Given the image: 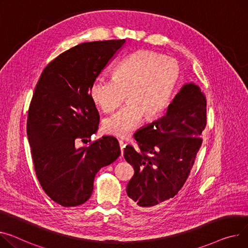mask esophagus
Wrapping results in <instances>:
<instances>
[{
	"instance_id": "1",
	"label": "esophagus",
	"mask_w": 248,
	"mask_h": 248,
	"mask_svg": "<svg viewBox=\"0 0 248 248\" xmlns=\"http://www.w3.org/2000/svg\"><path fill=\"white\" fill-rule=\"evenodd\" d=\"M119 144H120V148H121V153H122V155H123V153H124V146H125V144H124V140H119Z\"/></svg>"
}]
</instances>
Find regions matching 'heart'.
Instances as JSON below:
<instances>
[{
	"label": "heart",
	"mask_w": 248,
	"mask_h": 248,
	"mask_svg": "<svg viewBox=\"0 0 248 248\" xmlns=\"http://www.w3.org/2000/svg\"><path fill=\"white\" fill-rule=\"evenodd\" d=\"M179 77L178 62L152 51L135 52L112 74V79H96L90 88L93 103L104 112H111L124 100L126 106L103 121L106 134L126 138L141 118L151 122L167 108Z\"/></svg>",
	"instance_id": "heart-1"
}]
</instances>
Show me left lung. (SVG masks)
Segmentation results:
<instances>
[{
  "mask_svg": "<svg viewBox=\"0 0 248 248\" xmlns=\"http://www.w3.org/2000/svg\"><path fill=\"white\" fill-rule=\"evenodd\" d=\"M206 97L199 86L185 85L167 114L135 134L140 151L126 145L124 156L135 173L128 181L129 202L147 209L181 189L190 173L206 126Z\"/></svg>",
  "mask_w": 248,
  "mask_h": 248,
  "instance_id": "obj_1",
  "label": "left lung"
}]
</instances>
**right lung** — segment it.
Instances as JSON below:
<instances>
[{"label":"right lung","instance_id":"1","mask_svg":"<svg viewBox=\"0 0 248 248\" xmlns=\"http://www.w3.org/2000/svg\"><path fill=\"white\" fill-rule=\"evenodd\" d=\"M125 40L79 44L44 69L30 104L27 135L36 175L44 191L64 206L85 203L103 167L121 155L118 140L103 137L76 147L95 134L100 114L90 88L115 58Z\"/></svg>","mask_w":248,"mask_h":248}]
</instances>
